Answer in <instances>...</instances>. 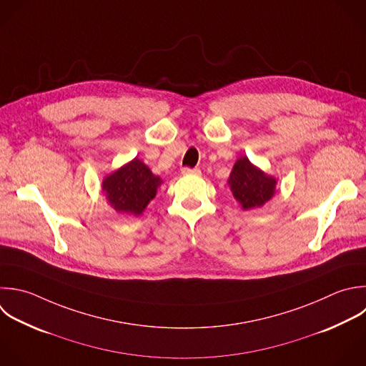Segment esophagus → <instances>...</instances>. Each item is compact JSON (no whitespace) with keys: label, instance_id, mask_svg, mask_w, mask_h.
I'll return each instance as SVG.
<instances>
[{"label":"esophagus","instance_id":"esophagus-1","mask_svg":"<svg viewBox=\"0 0 366 366\" xmlns=\"http://www.w3.org/2000/svg\"><path fill=\"white\" fill-rule=\"evenodd\" d=\"M182 173H183V174H194V176H199V174H200V169H197V167H194V169L183 167V169H182Z\"/></svg>","mask_w":366,"mask_h":366}]
</instances>
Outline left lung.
Listing matches in <instances>:
<instances>
[{"label": "left lung", "mask_w": 366, "mask_h": 366, "mask_svg": "<svg viewBox=\"0 0 366 366\" xmlns=\"http://www.w3.org/2000/svg\"><path fill=\"white\" fill-rule=\"evenodd\" d=\"M229 184L236 200L247 210L260 207L270 200L276 180L256 169L247 157H240L233 166Z\"/></svg>", "instance_id": "8db88e82"}]
</instances>
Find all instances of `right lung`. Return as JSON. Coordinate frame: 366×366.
Masks as SVG:
<instances>
[{
    "instance_id": "add662e5",
    "label": "right lung",
    "mask_w": 366,
    "mask_h": 366,
    "mask_svg": "<svg viewBox=\"0 0 366 366\" xmlns=\"http://www.w3.org/2000/svg\"><path fill=\"white\" fill-rule=\"evenodd\" d=\"M160 184V177L154 176L143 162L134 159L104 179L103 192L117 212L137 216L156 196Z\"/></svg>"
}]
</instances>
